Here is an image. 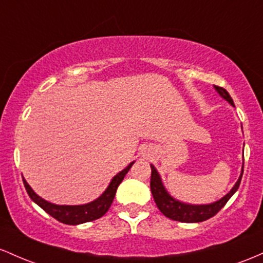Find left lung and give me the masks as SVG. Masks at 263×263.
Instances as JSON below:
<instances>
[{"label": "left lung", "instance_id": "left-lung-1", "mask_svg": "<svg viewBox=\"0 0 263 263\" xmlns=\"http://www.w3.org/2000/svg\"><path fill=\"white\" fill-rule=\"evenodd\" d=\"M214 87L215 90L220 94L221 98H223L226 102H229L230 104L235 107L234 100H232L231 96L227 93L226 89H223V88L221 87H216V85H214ZM150 167H152L150 189H152V194L153 197H154L156 206H158L159 210L163 212L165 216L174 221H180V222H201V221L209 220L210 217L215 216V215L226 205V202L231 199V196L237 191L243 174L242 166L240 178L236 181L234 187H232L225 196L221 197L220 200L211 203H203V205H193V203L180 201V200L171 196L170 194L167 193L166 189H165L163 180H161L160 174L158 173L156 167L153 164H150Z\"/></svg>", "mask_w": 263, "mask_h": 263}]
</instances>
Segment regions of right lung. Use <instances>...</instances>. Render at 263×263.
I'll use <instances>...</instances> for the list:
<instances>
[{
  "label": "right lung",
  "mask_w": 263,
  "mask_h": 263,
  "mask_svg": "<svg viewBox=\"0 0 263 263\" xmlns=\"http://www.w3.org/2000/svg\"><path fill=\"white\" fill-rule=\"evenodd\" d=\"M135 161H132L125 169H123L120 173H118L111 181L109 182L108 187L105 189L104 193L100 195L98 199L93 200V201L83 203V205H55L47 200L42 199L41 196H38L33 191V189L28 185V182L26 181V179L23 178V185H25L26 191L32 199V201L36 202L40 208H42L44 211L48 215H51L52 217H54L55 220H58L60 222L67 223V225H79V223L89 222V221H94L99 217H102L110 208L111 202H113L114 196H116L117 189L120 185V182L123 181L124 176L128 174V171L130 170Z\"/></svg>",
  "instance_id": "obj_1"
}]
</instances>
